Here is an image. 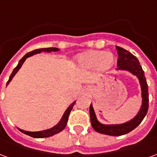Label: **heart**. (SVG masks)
Segmentation results:
<instances>
[{
  "mask_svg": "<svg viewBox=\"0 0 157 157\" xmlns=\"http://www.w3.org/2000/svg\"><path fill=\"white\" fill-rule=\"evenodd\" d=\"M79 62L86 68L99 67L101 70H108L114 63V56L111 53L103 51H92L79 58Z\"/></svg>",
  "mask_w": 157,
  "mask_h": 157,
  "instance_id": "obj_1",
  "label": "heart"
}]
</instances>
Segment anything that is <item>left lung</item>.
<instances>
[{
    "label": "left lung",
    "instance_id": "8db88e82",
    "mask_svg": "<svg viewBox=\"0 0 157 157\" xmlns=\"http://www.w3.org/2000/svg\"><path fill=\"white\" fill-rule=\"evenodd\" d=\"M118 52V59L117 65L118 70H126L130 71L132 74L135 75L140 80V83L141 86L142 91V107L140 111L135 118L129 122H127L123 124L116 125H105L100 124L96 118V114L92 108V105L90 106V118L92 128L98 133L104 135H113V136H119L127 134L132 131L138 126L148 112L149 108V93L148 85L146 82L145 73L142 69L141 65H140L138 59L133 55L130 52L127 51L124 48L116 46Z\"/></svg>",
    "mask_w": 157,
    "mask_h": 157
}]
</instances>
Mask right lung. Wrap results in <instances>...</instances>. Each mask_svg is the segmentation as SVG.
<instances>
[{
	"instance_id": "add662e5",
	"label": "right lung",
	"mask_w": 157,
	"mask_h": 157,
	"mask_svg": "<svg viewBox=\"0 0 157 157\" xmlns=\"http://www.w3.org/2000/svg\"><path fill=\"white\" fill-rule=\"evenodd\" d=\"M59 50V48H39V49H35V50H33V51L29 52L28 54H26L23 57H22L21 59H20V61H19L18 65H17L15 67V69L13 70V71L10 75V77H9V80L7 83H6V86L8 85V83L11 81H12V77L15 75V74L18 71V70L21 68V66L23 64V62L25 61V59L29 56H32L33 55H35V54H39V53H41L43 51L45 52H51V51H57ZM75 102H74L72 103L71 105L69 107L67 110L65 111V113H64V115L62 117L61 120L59 121L58 124H56L55 127H53L51 128H48V129H46V130H44V131H39V132H29V131H24V130H22V129H20L19 128V130L21 132H22L23 134H25V135H28L29 136H31V137H34V138H46V137H49V136H52V135H56V134H58L59 132H61L64 128H65V126H66V124H67V121H68V118L69 115H70V113L71 111V109H73V106L75 104Z\"/></svg>"
}]
</instances>
